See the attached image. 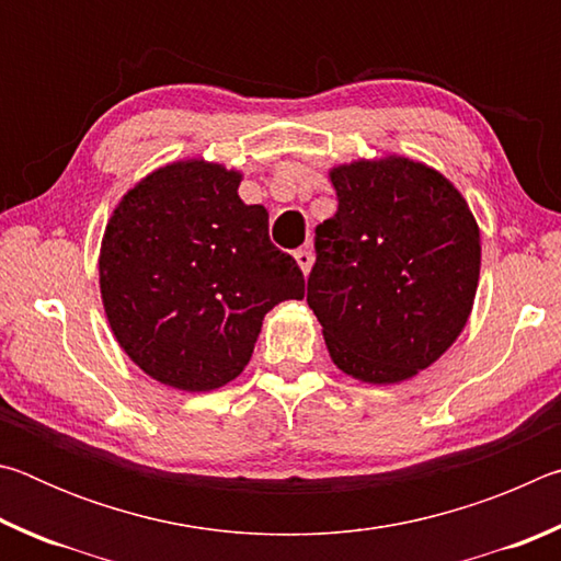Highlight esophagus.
Here are the masks:
<instances>
[{
  "label": "esophagus",
  "mask_w": 561,
  "mask_h": 561,
  "mask_svg": "<svg viewBox=\"0 0 561 561\" xmlns=\"http://www.w3.org/2000/svg\"><path fill=\"white\" fill-rule=\"evenodd\" d=\"M294 260H297L299 270H301L304 274H309L311 264H314V254H311V250H307V247H304V250H297V252H294Z\"/></svg>",
  "instance_id": "obj_1"
}]
</instances>
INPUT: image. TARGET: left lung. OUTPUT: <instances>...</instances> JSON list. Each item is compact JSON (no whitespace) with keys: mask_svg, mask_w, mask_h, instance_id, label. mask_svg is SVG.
Wrapping results in <instances>:
<instances>
[{"mask_svg":"<svg viewBox=\"0 0 561 561\" xmlns=\"http://www.w3.org/2000/svg\"><path fill=\"white\" fill-rule=\"evenodd\" d=\"M339 210L317 225L307 304L334 364L398 383L438 360L470 317L480 230L438 170L408 158L331 170Z\"/></svg>","mask_w":561,"mask_h":561,"instance_id":"8db88e82","label":"left lung"}]
</instances>
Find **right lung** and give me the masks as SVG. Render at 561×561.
I'll use <instances>...</instances> for the list:
<instances>
[{
    "mask_svg": "<svg viewBox=\"0 0 561 561\" xmlns=\"http://www.w3.org/2000/svg\"><path fill=\"white\" fill-rule=\"evenodd\" d=\"M240 173L183 160L150 173L113 210L101 244V297L130 360L156 381L201 393L242 374L262 319L304 297L270 215L237 195Z\"/></svg>",
    "mask_w": 561,
    "mask_h": 561,
    "instance_id": "obj_1",
    "label": "right lung"
}]
</instances>
